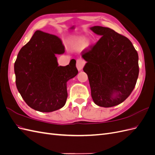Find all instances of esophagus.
<instances>
[{
	"mask_svg": "<svg viewBox=\"0 0 155 155\" xmlns=\"http://www.w3.org/2000/svg\"><path fill=\"white\" fill-rule=\"evenodd\" d=\"M85 61H83L81 59H77V61H76V67L78 68V70L79 71H80L84 67V65H85Z\"/></svg>",
	"mask_w": 155,
	"mask_h": 155,
	"instance_id": "obj_1",
	"label": "esophagus"
}]
</instances>
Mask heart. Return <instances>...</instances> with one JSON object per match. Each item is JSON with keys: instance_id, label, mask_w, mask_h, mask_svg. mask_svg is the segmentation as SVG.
Here are the masks:
<instances>
[{"instance_id": "obj_1", "label": "heart", "mask_w": 155, "mask_h": 155, "mask_svg": "<svg viewBox=\"0 0 155 155\" xmlns=\"http://www.w3.org/2000/svg\"><path fill=\"white\" fill-rule=\"evenodd\" d=\"M70 48L75 50H81L88 46V39L83 36H75L68 41Z\"/></svg>"}]
</instances>
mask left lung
<instances>
[{
    "label": "left lung",
    "instance_id": "1",
    "mask_svg": "<svg viewBox=\"0 0 155 155\" xmlns=\"http://www.w3.org/2000/svg\"><path fill=\"white\" fill-rule=\"evenodd\" d=\"M90 29L101 36L94 46L83 50L91 96L103 107L120 104L129 97L139 74L138 55L126 37L109 28L95 26Z\"/></svg>",
    "mask_w": 155,
    "mask_h": 155
}]
</instances>
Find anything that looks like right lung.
Wrapping results in <instances>:
<instances>
[{"label": "right lung", "instance_id": "obj_1", "mask_svg": "<svg viewBox=\"0 0 155 155\" xmlns=\"http://www.w3.org/2000/svg\"><path fill=\"white\" fill-rule=\"evenodd\" d=\"M64 52L58 37L40 30L20 50L14 64L16 86L31 109L50 112L66 104L67 83L78 71L74 59L67 66H58L55 55Z\"/></svg>", "mask_w": 155, "mask_h": 155}]
</instances>
